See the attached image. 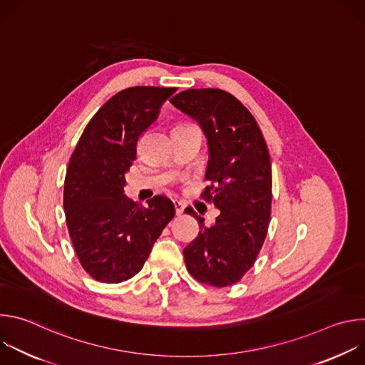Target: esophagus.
<instances>
[{"label": "esophagus", "instance_id": "1", "mask_svg": "<svg viewBox=\"0 0 365 365\" xmlns=\"http://www.w3.org/2000/svg\"><path fill=\"white\" fill-rule=\"evenodd\" d=\"M173 206H175V211L178 215L183 214V210H185V203L180 202V200H173Z\"/></svg>", "mask_w": 365, "mask_h": 365}]
</instances>
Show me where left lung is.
Wrapping results in <instances>:
<instances>
[{
	"mask_svg": "<svg viewBox=\"0 0 365 365\" xmlns=\"http://www.w3.org/2000/svg\"><path fill=\"white\" fill-rule=\"evenodd\" d=\"M170 102L202 127L207 145L202 199L221 214L211 227L192 207L197 237L183 250L186 269L197 282L227 287L238 283L262 250L272 214L270 154L255 118L242 103L222 89H186Z\"/></svg>",
	"mask_w": 365,
	"mask_h": 365,
	"instance_id": "8db88e82",
	"label": "left lung"
}]
</instances>
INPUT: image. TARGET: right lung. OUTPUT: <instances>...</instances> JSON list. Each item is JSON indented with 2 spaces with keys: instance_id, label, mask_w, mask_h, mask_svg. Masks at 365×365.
Here are the masks:
<instances>
[{
  "instance_id": "right-lung-1",
  "label": "right lung",
  "mask_w": 365,
  "mask_h": 365,
  "mask_svg": "<svg viewBox=\"0 0 365 365\" xmlns=\"http://www.w3.org/2000/svg\"><path fill=\"white\" fill-rule=\"evenodd\" d=\"M175 92L158 86L120 91L91 118L71 155L63 187L66 225L81 266L96 282L135 276L175 217L166 196L151 197L144 207L124 195L138 140Z\"/></svg>"
}]
</instances>
